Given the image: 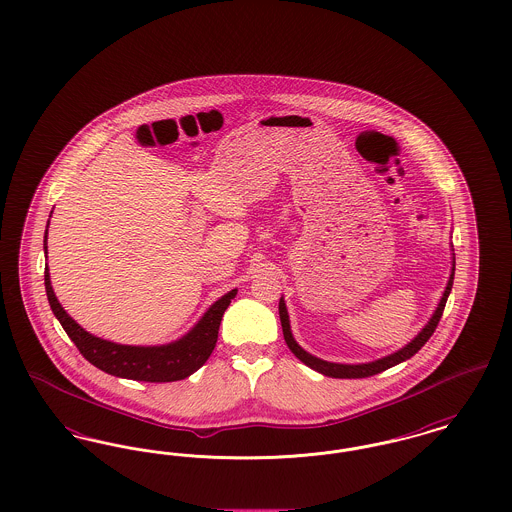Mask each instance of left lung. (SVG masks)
<instances>
[{
  "label": "left lung",
  "mask_w": 512,
  "mask_h": 512,
  "mask_svg": "<svg viewBox=\"0 0 512 512\" xmlns=\"http://www.w3.org/2000/svg\"><path fill=\"white\" fill-rule=\"evenodd\" d=\"M453 267H451V274H449V282L445 286V292L439 299L438 307L434 311V315L430 317V320L426 322V326L414 336L413 340L409 341L405 347H401L399 351L386 355L382 359H376L372 363H361V365H341V363H328V361H322L315 355L307 353L292 334V326H290V315H288V309H286V303H284V297H280V305H278V313H280V322H282V332H284V340L288 343V347L292 349L293 355L305 363L307 366H311L313 370H317L324 376H330V378H368V376H374L378 372H384L391 366L399 365L407 359H411L414 353H418V349H422V345L426 341L430 340V336L434 334V330L438 328L439 318L443 315V309H445V303H447V297L451 293L453 288V278H455V253H453Z\"/></svg>",
  "instance_id": "1"
}]
</instances>
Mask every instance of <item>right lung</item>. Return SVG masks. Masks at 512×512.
I'll return each instance as SVG.
<instances>
[{
    "label": "right lung",
    "instance_id": "right-lung-1",
    "mask_svg": "<svg viewBox=\"0 0 512 512\" xmlns=\"http://www.w3.org/2000/svg\"><path fill=\"white\" fill-rule=\"evenodd\" d=\"M44 238V249L48 253V230ZM44 284L53 315L61 322L63 330L74 341L84 359L111 376L138 382L184 380L205 365L217 345L222 315L238 293V290L224 293L180 340L165 345H122L86 332L74 318L67 315L51 288L48 267L44 272Z\"/></svg>",
    "mask_w": 512,
    "mask_h": 512
}]
</instances>
